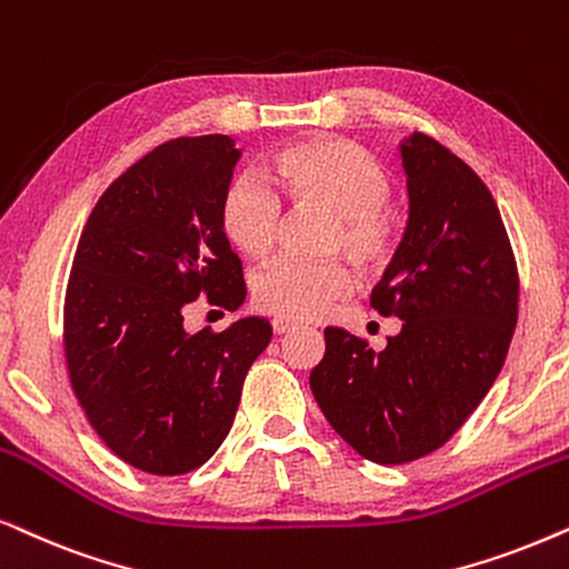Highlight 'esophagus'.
<instances>
[{
  "instance_id": "34e87169",
  "label": "esophagus",
  "mask_w": 569,
  "mask_h": 569,
  "mask_svg": "<svg viewBox=\"0 0 569 569\" xmlns=\"http://www.w3.org/2000/svg\"><path fill=\"white\" fill-rule=\"evenodd\" d=\"M297 328H299V322L289 320V317H276V320H272V330H276L278 336H286V332H291Z\"/></svg>"
}]
</instances>
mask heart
Returning <instances> with one entry per match:
<instances>
[{
  "label": "heart",
  "instance_id": "heart-1",
  "mask_svg": "<svg viewBox=\"0 0 569 569\" xmlns=\"http://www.w3.org/2000/svg\"><path fill=\"white\" fill-rule=\"evenodd\" d=\"M268 178L241 173L226 187L218 223L229 244L252 260L276 247L283 226V197L299 208H322L338 216L330 252H343L356 268L377 272L396 254L400 229L388 206L392 184L380 163L353 142L317 134L280 148L268 163ZM353 289L343 262L309 264L283 257L252 278V299L262 312L309 320L320 317Z\"/></svg>",
  "mask_w": 569,
  "mask_h": 569
}]
</instances>
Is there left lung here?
Wrapping results in <instances>:
<instances>
[{"instance_id": "8db88e82", "label": "left lung", "mask_w": 569, "mask_h": 569, "mask_svg": "<svg viewBox=\"0 0 569 569\" xmlns=\"http://www.w3.org/2000/svg\"><path fill=\"white\" fill-rule=\"evenodd\" d=\"M408 226L372 291L400 332L380 353L325 330L309 388L330 427L380 466L442 448L495 385L518 322V270L487 184L456 153L416 132L400 146Z\"/></svg>"}]
</instances>
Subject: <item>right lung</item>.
<instances>
[{
  "label": "right lung",
  "instance_id": "right-lung-1",
  "mask_svg": "<svg viewBox=\"0 0 569 569\" xmlns=\"http://www.w3.org/2000/svg\"><path fill=\"white\" fill-rule=\"evenodd\" d=\"M241 150L229 134L163 142L96 202L64 299L70 380L98 437L146 473L200 468L229 435L264 317L187 330L197 299L244 305L241 262L218 223Z\"/></svg>",
  "mask_w": 569,
  "mask_h": 569
}]
</instances>
